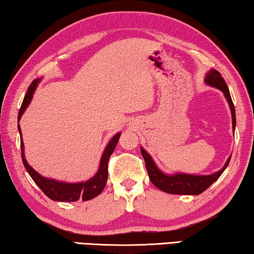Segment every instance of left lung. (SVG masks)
I'll return each mask as SVG.
<instances>
[{
    "instance_id": "1",
    "label": "left lung",
    "mask_w": 254,
    "mask_h": 254,
    "mask_svg": "<svg viewBox=\"0 0 254 254\" xmlns=\"http://www.w3.org/2000/svg\"><path fill=\"white\" fill-rule=\"evenodd\" d=\"M205 82L210 86L219 89L224 93V95H225L228 105H230L231 108L233 129L235 130V108L234 105H233L230 90H228L225 81H224V78L221 75V73L216 69H210L209 72L207 73ZM140 152H142V155L144 157L149 180L152 181V184L157 187L160 190L164 191V192L172 194H200L222 176V173L224 172V170L227 168V165L230 163L231 160L230 156L226 161L225 165H224L219 171L213 174H209V176H194V174L187 173H177L169 176V174L163 173L159 168H157L151 155H149L143 147H140Z\"/></svg>"
}]
</instances>
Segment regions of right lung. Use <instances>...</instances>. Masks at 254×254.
I'll return each instance as SVG.
<instances>
[{
    "mask_svg": "<svg viewBox=\"0 0 254 254\" xmlns=\"http://www.w3.org/2000/svg\"><path fill=\"white\" fill-rule=\"evenodd\" d=\"M39 80L36 78L33 80L30 85H29L28 91L26 95H24L23 102L21 105V108L19 110L18 115V120L21 118L22 114L24 110L27 109V107L30 103L32 95L35 93V90L38 85ZM18 129L20 135H21V128L18 126ZM120 132L116 134L110 142L108 143L106 146L105 152L101 156V161H100V166L97 174L93 178H91L90 180L85 182H78V184H67V182H61L56 181L54 179H48L45 177H41L38 172H36L30 165L28 164V162L24 157V146H23V140L22 136H20V145H21V156H22V162L24 168H26L27 172L31 179L35 181V184L39 187L41 191L47 196L51 198L52 200L55 201H77L78 199H81L82 201L90 200V199H93L100 193L102 192V190L105 189L107 180H108V161H109V157L112 154V152L115 151L116 145H117Z\"/></svg>",
    "mask_w": 254,
    "mask_h": 254,
    "instance_id": "1",
    "label": "right lung"
}]
</instances>
